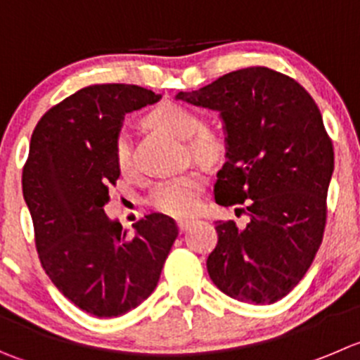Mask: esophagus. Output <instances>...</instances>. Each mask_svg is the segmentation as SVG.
Segmentation results:
<instances>
[{
  "instance_id": "34e87169",
  "label": "esophagus",
  "mask_w": 360,
  "mask_h": 360,
  "mask_svg": "<svg viewBox=\"0 0 360 360\" xmlns=\"http://www.w3.org/2000/svg\"><path fill=\"white\" fill-rule=\"evenodd\" d=\"M191 224H194V219H180V221H178V229H180V231H186Z\"/></svg>"
}]
</instances>
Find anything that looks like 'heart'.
I'll list each match as a JSON object with an SVG mask.
<instances>
[{
  "instance_id": "1",
  "label": "heart",
  "mask_w": 360,
  "mask_h": 360,
  "mask_svg": "<svg viewBox=\"0 0 360 360\" xmlns=\"http://www.w3.org/2000/svg\"><path fill=\"white\" fill-rule=\"evenodd\" d=\"M146 123L155 131L174 139H182V141L191 139V152L207 162L217 160L226 150L224 136L212 129H201V118L186 105L166 102L146 116ZM115 160L122 173L131 171V143L125 134H120L116 139ZM203 187V174L196 169L187 171L160 182L150 196V205L160 214L171 217H187L200 207Z\"/></svg>"
}]
</instances>
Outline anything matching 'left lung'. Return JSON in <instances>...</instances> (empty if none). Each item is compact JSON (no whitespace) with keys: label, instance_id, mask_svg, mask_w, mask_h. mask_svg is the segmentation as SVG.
Listing matches in <instances>:
<instances>
[{"label":"left lung","instance_id":"obj_1","mask_svg":"<svg viewBox=\"0 0 360 360\" xmlns=\"http://www.w3.org/2000/svg\"><path fill=\"white\" fill-rule=\"evenodd\" d=\"M176 98L219 112L226 162L215 201L248 205L245 228L217 221L208 276L231 299L277 302L306 276L323 238L334 150L320 109L295 79L266 67L229 72Z\"/></svg>","mask_w":360,"mask_h":360}]
</instances>
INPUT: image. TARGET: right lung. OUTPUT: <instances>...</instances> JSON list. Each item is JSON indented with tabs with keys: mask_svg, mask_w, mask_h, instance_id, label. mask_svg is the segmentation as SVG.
<instances>
[{
	"mask_svg": "<svg viewBox=\"0 0 360 360\" xmlns=\"http://www.w3.org/2000/svg\"><path fill=\"white\" fill-rule=\"evenodd\" d=\"M159 98L136 84H94L51 108L32 134L22 196L40 263L94 316H120L148 299L178 237L167 215H146L129 237L104 212L120 176L115 145L123 116Z\"/></svg>",
	"mask_w": 360,
	"mask_h": 360,
	"instance_id": "1",
	"label": "right lung"
}]
</instances>
